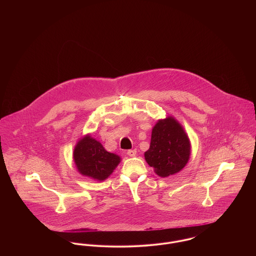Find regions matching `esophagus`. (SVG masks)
I'll use <instances>...</instances> for the list:
<instances>
[{
	"label": "esophagus",
	"instance_id": "esophagus-1",
	"mask_svg": "<svg viewBox=\"0 0 256 256\" xmlns=\"http://www.w3.org/2000/svg\"><path fill=\"white\" fill-rule=\"evenodd\" d=\"M128 156H130V158H134L136 156V150H128Z\"/></svg>",
	"mask_w": 256,
	"mask_h": 256
}]
</instances>
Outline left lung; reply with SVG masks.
Masks as SVG:
<instances>
[{
	"instance_id": "8db88e82",
	"label": "left lung",
	"mask_w": 256,
	"mask_h": 256,
	"mask_svg": "<svg viewBox=\"0 0 256 256\" xmlns=\"http://www.w3.org/2000/svg\"><path fill=\"white\" fill-rule=\"evenodd\" d=\"M190 156L191 142L182 124L172 116L158 120L152 130L150 148L144 154L154 172L161 178L178 174Z\"/></svg>"
}]
</instances>
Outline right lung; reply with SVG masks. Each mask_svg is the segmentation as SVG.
Wrapping results in <instances>:
<instances>
[{"label": "right lung", "mask_w": 256, "mask_h": 256, "mask_svg": "<svg viewBox=\"0 0 256 256\" xmlns=\"http://www.w3.org/2000/svg\"><path fill=\"white\" fill-rule=\"evenodd\" d=\"M74 162L78 172L97 182L106 180L121 162V158L108 152L90 134L80 137L74 148Z\"/></svg>", "instance_id": "add662e5"}]
</instances>
